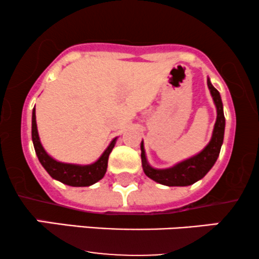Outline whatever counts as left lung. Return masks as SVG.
Wrapping results in <instances>:
<instances>
[{
    "label": "left lung",
    "mask_w": 259,
    "mask_h": 259,
    "mask_svg": "<svg viewBox=\"0 0 259 259\" xmlns=\"http://www.w3.org/2000/svg\"><path fill=\"white\" fill-rule=\"evenodd\" d=\"M208 88H209L210 95H212L213 101H214L217 107V120L213 129V135L210 139L209 144L201 151L200 153L191 158L183 160L178 163L177 165L167 169H154L147 163L146 154H145L144 142H141V162L142 168H144L145 174L148 178L167 186H189L195 184L196 181L206 175L210 168L214 165L224 139V129H225V117L223 112V103L221 95L217 89L210 84L209 79L207 80Z\"/></svg>",
    "instance_id": "8db88e82"
}]
</instances>
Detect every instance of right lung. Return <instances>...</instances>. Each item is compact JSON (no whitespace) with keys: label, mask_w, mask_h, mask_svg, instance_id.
Returning <instances> with one entry per match:
<instances>
[{"label":"right lung","mask_w":259,"mask_h":259,"mask_svg":"<svg viewBox=\"0 0 259 259\" xmlns=\"http://www.w3.org/2000/svg\"><path fill=\"white\" fill-rule=\"evenodd\" d=\"M31 138L32 144H34L35 152L37 154V158L42 167L46 169L53 179L61 181L69 186H90L92 184L102 179L107 171V165H108V157L112 152L113 147L115 145V140L109 144L106 148L102 156L95 163L89 165H76V164H67V163L57 162L50 157L44 150L42 145L40 142V138L37 134L36 125V115H35V107L32 109V120H31Z\"/></svg>","instance_id":"obj_1"}]
</instances>
